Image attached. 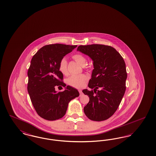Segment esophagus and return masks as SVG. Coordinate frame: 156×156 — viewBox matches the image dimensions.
Masks as SVG:
<instances>
[{"mask_svg": "<svg viewBox=\"0 0 156 156\" xmlns=\"http://www.w3.org/2000/svg\"><path fill=\"white\" fill-rule=\"evenodd\" d=\"M78 91H79V92H80V95H82V92L81 90V89H79V90H78Z\"/></svg>", "mask_w": 156, "mask_h": 156, "instance_id": "obj_1", "label": "esophagus"}]
</instances>
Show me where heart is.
Wrapping results in <instances>:
<instances>
[{
  "label": "heart",
  "mask_w": 156,
  "mask_h": 156,
  "mask_svg": "<svg viewBox=\"0 0 156 156\" xmlns=\"http://www.w3.org/2000/svg\"><path fill=\"white\" fill-rule=\"evenodd\" d=\"M74 59L81 66H84L87 63V58L81 54H75L73 56ZM59 71L64 75L68 74L67 60L66 57L61 59L59 64ZM87 80V76L83 74L72 75L67 80V83L70 86L75 88H80L83 86Z\"/></svg>",
  "instance_id": "obj_1"
}]
</instances>
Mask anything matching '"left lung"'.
Segmentation results:
<instances>
[{"label":"left lung","instance_id":"8db88e82","mask_svg":"<svg viewBox=\"0 0 156 156\" xmlns=\"http://www.w3.org/2000/svg\"><path fill=\"white\" fill-rule=\"evenodd\" d=\"M77 51L89 56L94 66L88 83L94 90H82L89 98L84 113L92 120H106L117 110L126 90L125 61L114 48L108 45H80Z\"/></svg>","mask_w":156,"mask_h":156}]
</instances>
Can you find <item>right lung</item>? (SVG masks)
Instances as JSON below:
<instances>
[{
	"label": "right lung",
	"mask_w": 156,
	"mask_h": 156,
	"mask_svg": "<svg viewBox=\"0 0 156 156\" xmlns=\"http://www.w3.org/2000/svg\"><path fill=\"white\" fill-rule=\"evenodd\" d=\"M77 45L55 44L45 45L33 57L28 70L27 90L37 114L48 120L62 118L69 102L79 97L78 90L61 81L63 74L59 71L61 59ZM65 87L58 93L55 86Z\"/></svg>",
	"instance_id": "add662e5"
}]
</instances>
